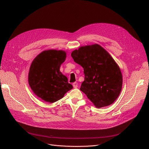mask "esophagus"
<instances>
[{"label":"esophagus","instance_id":"obj_1","mask_svg":"<svg viewBox=\"0 0 149 149\" xmlns=\"http://www.w3.org/2000/svg\"><path fill=\"white\" fill-rule=\"evenodd\" d=\"M73 88H78V83H76V82L73 83Z\"/></svg>","mask_w":149,"mask_h":149}]
</instances>
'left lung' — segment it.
Here are the masks:
<instances>
[{"label": "left lung", "instance_id": "8db88e82", "mask_svg": "<svg viewBox=\"0 0 149 149\" xmlns=\"http://www.w3.org/2000/svg\"><path fill=\"white\" fill-rule=\"evenodd\" d=\"M74 62L84 69L80 90L96 107L111 105L118 97L123 86L119 66L98 44L81 47L71 53Z\"/></svg>", "mask_w": 149, "mask_h": 149}]
</instances>
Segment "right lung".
<instances>
[{"label":"right lung","instance_id":"add662e5","mask_svg":"<svg viewBox=\"0 0 149 149\" xmlns=\"http://www.w3.org/2000/svg\"><path fill=\"white\" fill-rule=\"evenodd\" d=\"M66 57L65 51L48 49L40 53L31 63L29 85L35 95L45 101L55 102L73 88L60 71Z\"/></svg>","mask_w":149,"mask_h":149}]
</instances>
